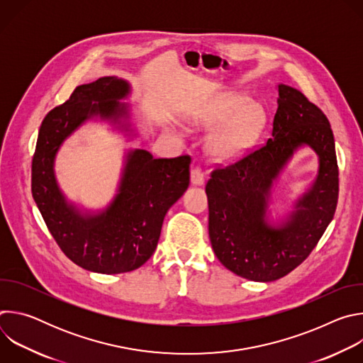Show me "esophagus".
Instances as JSON below:
<instances>
[{"label": "esophagus", "mask_w": 363, "mask_h": 363, "mask_svg": "<svg viewBox=\"0 0 363 363\" xmlns=\"http://www.w3.org/2000/svg\"><path fill=\"white\" fill-rule=\"evenodd\" d=\"M191 182L192 185H202L203 184V174L201 171V168L195 167L191 169Z\"/></svg>", "instance_id": "1"}]
</instances>
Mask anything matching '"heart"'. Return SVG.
<instances>
[{
    "label": "heart",
    "mask_w": 363,
    "mask_h": 363,
    "mask_svg": "<svg viewBox=\"0 0 363 363\" xmlns=\"http://www.w3.org/2000/svg\"><path fill=\"white\" fill-rule=\"evenodd\" d=\"M266 122L264 108L238 93L218 94L188 116L192 128L216 126L206 146L218 161H233L241 157L260 138Z\"/></svg>",
    "instance_id": "b5f03b06"
}]
</instances>
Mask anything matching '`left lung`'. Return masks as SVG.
Returning a JSON list of instances; mask_svg holds the SVG:
<instances>
[{"instance_id":"left-lung-1","label":"left lung","mask_w":363,"mask_h":363,"mask_svg":"<svg viewBox=\"0 0 363 363\" xmlns=\"http://www.w3.org/2000/svg\"><path fill=\"white\" fill-rule=\"evenodd\" d=\"M272 138L224 168L205 185L208 233L218 260L252 281H273L300 266L333 220L339 195L335 138L326 115L300 90L279 84ZM303 144L320 157V172L279 226L267 220L272 182Z\"/></svg>"}]
</instances>
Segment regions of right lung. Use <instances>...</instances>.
Here are the masks:
<instances>
[{"mask_svg":"<svg viewBox=\"0 0 363 363\" xmlns=\"http://www.w3.org/2000/svg\"><path fill=\"white\" fill-rule=\"evenodd\" d=\"M128 82L108 76L74 89L44 118L31 165V192L60 250L84 270L119 274L139 269L157 248L164 218L189 185L191 158L155 160L135 149L126 157L119 191L105 211L82 213L62 194L55 158L60 145L84 121L99 116L122 125L129 118ZM128 129V128H126Z\"/></svg>","mask_w":363,"mask_h":363,"instance_id":"1","label":"right lung"}]
</instances>
